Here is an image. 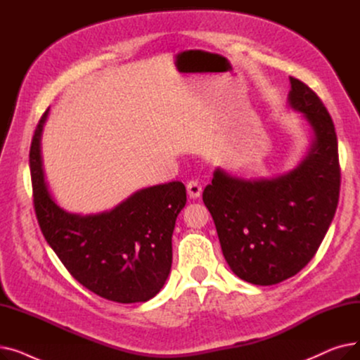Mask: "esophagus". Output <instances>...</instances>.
Wrapping results in <instances>:
<instances>
[{"label": "esophagus", "mask_w": 360, "mask_h": 360, "mask_svg": "<svg viewBox=\"0 0 360 360\" xmlns=\"http://www.w3.org/2000/svg\"><path fill=\"white\" fill-rule=\"evenodd\" d=\"M186 191H188V195H190V198H198L202 193V186L197 179H191L190 182L186 184Z\"/></svg>", "instance_id": "34e87169"}]
</instances>
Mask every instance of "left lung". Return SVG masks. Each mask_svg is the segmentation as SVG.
<instances>
[{
    "label": "left lung",
    "mask_w": 360,
    "mask_h": 360,
    "mask_svg": "<svg viewBox=\"0 0 360 360\" xmlns=\"http://www.w3.org/2000/svg\"><path fill=\"white\" fill-rule=\"evenodd\" d=\"M288 102L314 132L299 166L270 179L236 178L217 167L202 193L226 262L239 278L258 286L277 285L307 266L340 197L338 146L327 108L295 77Z\"/></svg>",
    "instance_id": "left-lung-1"
}]
</instances>
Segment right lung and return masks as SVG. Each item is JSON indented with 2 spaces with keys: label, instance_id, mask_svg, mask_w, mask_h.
<instances>
[{
  "label": "right lung",
  "instance_id": "right-lung-1",
  "mask_svg": "<svg viewBox=\"0 0 360 360\" xmlns=\"http://www.w3.org/2000/svg\"><path fill=\"white\" fill-rule=\"evenodd\" d=\"M49 109L30 146L33 202L41 231L70 274L90 292L118 304L155 297L172 266V233L186 202L182 182L143 188L115 209L70 213L55 202L45 182L41 137Z\"/></svg>",
  "mask_w": 360,
  "mask_h": 360
}]
</instances>
